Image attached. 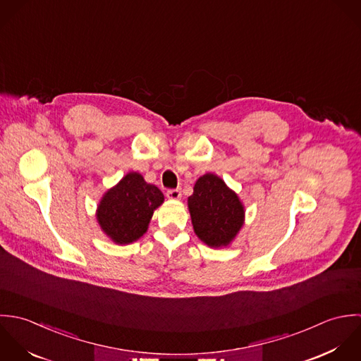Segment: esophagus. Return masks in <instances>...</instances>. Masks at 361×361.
<instances>
[{
	"label": "esophagus",
	"mask_w": 361,
	"mask_h": 361,
	"mask_svg": "<svg viewBox=\"0 0 361 361\" xmlns=\"http://www.w3.org/2000/svg\"><path fill=\"white\" fill-rule=\"evenodd\" d=\"M166 195H167L169 200H174L176 201V200L181 198V191L180 190H169Z\"/></svg>",
	"instance_id": "1"
}]
</instances>
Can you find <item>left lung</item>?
<instances>
[{"label": "left lung", "instance_id": "left-lung-1", "mask_svg": "<svg viewBox=\"0 0 361 361\" xmlns=\"http://www.w3.org/2000/svg\"><path fill=\"white\" fill-rule=\"evenodd\" d=\"M188 209L195 234L214 248L228 245L244 223V207L237 194L212 173L197 180Z\"/></svg>", "mask_w": 361, "mask_h": 361}]
</instances>
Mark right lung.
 <instances>
[{
    "label": "right lung",
    "instance_id": "right-lung-1",
    "mask_svg": "<svg viewBox=\"0 0 361 361\" xmlns=\"http://www.w3.org/2000/svg\"><path fill=\"white\" fill-rule=\"evenodd\" d=\"M163 201L156 185L147 184L140 173L133 171L103 195L96 217L116 244H130L144 235L154 209Z\"/></svg>",
    "mask_w": 361,
    "mask_h": 361
}]
</instances>
